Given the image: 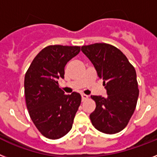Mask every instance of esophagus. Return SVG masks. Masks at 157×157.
I'll return each mask as SVG.
<instances>
[{"mask_svg": "<svg viewBox=\"0 0 157 157\" xmlns=\"http://www.w3.org/2000/svg\"><path fill=\"white\" fill-rule=\"evenodd\" d=\"M81 98H82V101H85V100H86V99L89 98V96H87V95L85 94H81Z\"/></svg>", "mask_w": 157, "mask_h": 157, "instance_id": "1", "label": "esophagus"}]
</instances>
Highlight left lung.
Segmentation results:
<instances>
[{
    "label": "left lung",
    "mask_w": 157,
    "mask_h": 157,
    "mask_svg": "<svg viewBox=\"0 0 157 157\" xmlns=\"http://www.w3.org/2000/svg\"><path fill=\"white\" fill-rule=\"evenodd\" d=\"M81 51L103 79L107 97L91 96L96 109L90 114L91 122L98 131L115 134L127 126L135 111L139 89L136 73L125 55L106 43L84 45Z\"/></svg>",
    "instance_id": "obj_1"
}]
</instances>
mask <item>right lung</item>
Instances as JSON below:
<instances>
[{
  "mask_svg": "<svg viewBox=\"0 0 157 157\" xmlns=\"http://www.w3.org/2000/svg\"><path fill=\"white\" fill-rule=\"evenodd\" d=\"M81 51L80 46L49 45L33 59L25 76V95L31 120L42 135L51 140L70 131L81 97L65 95L58 79L64 77L68 61Z\"/></svg>",
  "mask_w": 157,
  "mask_h": 157,
  "instance_id": "1",
  "label": "right lung"
}]
</instances>
